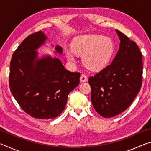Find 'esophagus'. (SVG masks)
<instances>
[{"label": "esophagus", "mask_w": 151, "mask_h": 151, "mask_svg": "<svg viewBox=\"0 0 151 151\" xmlns=\"http://www.w3.org/2000/svg\"><path fill=\"white\" fill-rule=\"evenodd\" d=\"M80 81L81 83H85V82H86L88 81V78L85 75H81V77H80Z\"/></svg>", "instance_id": "34e87169"}]
</instances>
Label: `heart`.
Listing matches in <instances>:
<instances>
[{"label":"heart","mask_w":151,"mask_h":151,"mask_svg":"<svg viewBox=\"0 0 151 151\" xmlns=\"http://www.w3.org/2000/svg\"><path fill=\"white\" fill-rule=\"evenodd\" d=\"M114 45L112 39L97 35H86L74 39L72 48L65 50L66 58L75 63L78 55H83V63L88 69L99 71L108 65L113 56Z\"/></svg>","instance_id":"obj_1"}]
</instances>
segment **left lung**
<instances>
[{
  "instance_id": "left-lung-1",
  "label": "left lung",
  "mask_w": 151,
  "mask_h": 151,
  "mask_svg": "<svg viewBox=\"0 0 151 151\" xmlns=\"http://www.w3.org/2000/svg\"><path fill=\"white\" fill-rule=\"evenodd\" d=\"M119 49L111 64L88 78L94 109L104 118L127 110L142 85V54L134 41L116 30Z\"/></svg>"
}]
</instances>
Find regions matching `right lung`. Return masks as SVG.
Listing matches in <instances>:
<instances>
[{"label":"right lung","mask_w":151,"mask_h":151,"mask_svg":"<svg viewBox=\"0 0 151 151\" xmlns=\"http://www.w3.org/2000/svg\"><path fill=\"white\" fill-rule=\"evenodd\" d=\"M47 39L42 31L27 37L14 51L10 66L12 94L25 112L39 119H54L62 113L81 76L65 69L58 58L39 57L37 50ZM55 49V53L63 54L59 45Z\"/></svg>","instance_id":"add662e5"}]
</instances>
